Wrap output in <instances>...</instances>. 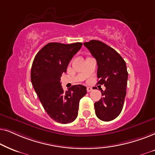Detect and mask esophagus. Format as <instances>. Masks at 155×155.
<instances>
[{
  "label": "esophagus",
  "mask_w": 155,
  "mask_h": 155,
  "mask_svg": "<svg viewBox=\"0 0 155 155\" xmlns=\"http://www.w3.org/2000/svg\"><path fill=\"white\" fill-rule=\"evenodd\" d=\"M86 90H87L88 92H90V91H91L93 90V88L91 87H90V86H88V87L86 88Z\"/></svg>",
  "instance_id": "1"
}]
</instances>
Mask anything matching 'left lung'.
I'll return each mask as SVG.
<instances>
[{
  "label": "left lung",
  "mask_w": 155,
  "mask_h": 155,
  "mask_svg": "<svg viewBox=\"0 0 155 155\" xmlns=\"http://www.w3.org/2000/svg\"><path fill=\"white\" fill-rule=\"evenodd\" d=\"M96 59L98 70L97 84H104L103 98L94 104L96 116L104 121H110L122 111L126 96L127 74L123 57L112 47L98 40L84 43Z\"/></svg>",
  "instance_id": "8db88e82"
}]
</instances>
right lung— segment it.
Returning <instances> with one entry per match:
<instances>
[{"instance_id": "add662e5", "label": "right lung", "mask_w": 155, "mask_h": 155, "mask_svg": "<svg viewBox=\"0 0 155 155\" xmlns=\"http://www.w3.org/2000/svg\"><path fill=\"white\" fill-rule=\"evenodd\" d=\"M81 42L66 45L50 42L38 51L31 68V82L49 117L61 124L73 122L78 115L79 101L86 94V86L74 85L67 91L61 85V74Z\"/></svg>"}]
</instances>
